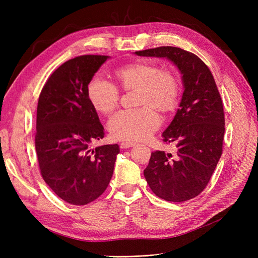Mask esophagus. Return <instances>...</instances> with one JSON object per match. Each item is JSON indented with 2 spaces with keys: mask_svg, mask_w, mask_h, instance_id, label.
Instances as JSON below:
<instances>
[{
  "mask_svg": "<svg viewBox=\"0 0 258 258\" xmlns=\"http://www.w3.org/2000/svg\"><path fill=\"white\" fill-rule=\"evenodd\" d=\"M135 145L134 142H121L120 143V148H129Z\"/></svg>",
  "mask_w": 258,
  "mask_h": 258,
  "instance_id": "34e87169",
  "label": "esophagus"
}]
</instances>
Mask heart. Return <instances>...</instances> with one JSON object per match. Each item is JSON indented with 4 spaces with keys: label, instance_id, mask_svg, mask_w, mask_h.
<instances>
[{
    "label": "heart",
    "instance_id": "obj_1",
    "mask_svg": "<svg viewBox=\"0 0 258 258\" xmlns=\"http://www.w3.org/2000/svg\"><path fill=\"white\" fill-rule=\"evenodd\" d=\"M114 76L123 91H137L136 105L140 108L116 114L108 121V130L120 141H143L160 124L155 110L160 113L175 110L181 96V83L172 71L146 61L117 68ZM87 97L97 112L110 115L118 107L120 93L114 84L95 75L88 83Z\"/></svg>",
    "mask_w": 258,
    "mask_h": 258
}]
</instances>
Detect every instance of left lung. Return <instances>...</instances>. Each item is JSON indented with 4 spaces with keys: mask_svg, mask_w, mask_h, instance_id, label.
Masks as SVG:
<instances>
[{
    "mask_svg": "<svg viewBox=\"0 0 258 258\" xmlns=\"http://www.w3.org/2000/svg\"><path fill=\"white\" fill-rule=\"evenodd\" d=\"M136 53L168 58L183 74L184 84L179 108L162 134L163 142L176 144V154L153 152L144 170L146 182L166 201L192 199L207 187L223 153L225 115L220 91L208 66L192 52L161 46Z\"/></svg>",
    "mask_w": 258,
    "mask_h": 258,
    "instance_id": "8db88e82",
    "label": "left lung"
}]
</instances>
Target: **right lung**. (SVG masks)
Returning a JSON list of instances; mask_svg holds the SVG:
<instances>
[{
    "mask_svg": "<svg viewBox=\"0 0 258 258\" xmlns=\"http://www.w3.org/2000/svg\"><path fill=\"white\" fill-rule=\"evenodd\" d=\"M106 59L84 54L68 60L49 76L38 98L35 150L41 174L58 197L75 206L104 192L119 153L117 144L91 147L104 129L87 86Z\"/></svg>",
    "mask_w": 258,
    "mask_h": 258,
    "instance_id": "right-lung-1",
    "label": "right lung"
}]
</instances>
